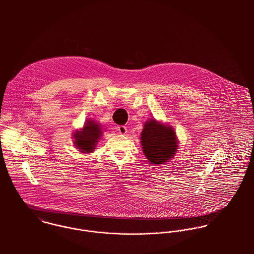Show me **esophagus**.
Instances as JSON below:
<instances>
[{"mask_svg":"<svg viewBox=\"0 0 254 254\" xmlns=\"http://www.w3.org/2000/svg\"><path fill=\"white\" fill-rule=\"evenodd\" d=\"M117 130H118L119 134H121V135L127 134V128H126L125 126H118V127H117Z\"/></svg>","mask_w":254,"mask_h":254,"instance_id":"34e87169","label":"esophagus"}]
</instances>
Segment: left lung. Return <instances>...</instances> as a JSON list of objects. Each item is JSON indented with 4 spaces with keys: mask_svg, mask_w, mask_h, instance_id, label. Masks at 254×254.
Returning <instances> with one entry per match:
<instances>
[{
    "mask_svg": "<svg viewBox=\"0 0 254 254\" xmlns=\"http://www.w3.org/2000/svg\"><path fill=\"white\" fill-rule=\"evenodd\" d=\"M178 143V137L172 126L155 118L145 121L141 133V145L150 164H164L171 160L177 153Z\"/></svg>",
    "mask_w": 254,
    "mask_h": 254,
    "instance_id": "left-lung-1",
    "label": "left lung"
}]
</instances>
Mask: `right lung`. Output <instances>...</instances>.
Wrapping results in <instances>:
<instances>
[{"label": "right lung", "mask_w": 254, "mask_h": 254, "mask_svg": "<svg viewBox=\"0 0 254 254\" xmlns=\"http://www.w3.org/2000/svg\"><path fill=\"white\" fill-rule=\"evenodd\" d=\"M103 133V126L99 122L88 119L80 130H75L73 133L74 146L83 154L94 152Z\"/></svg>", "instance_id": "right-lung-1"}]
</instances>
